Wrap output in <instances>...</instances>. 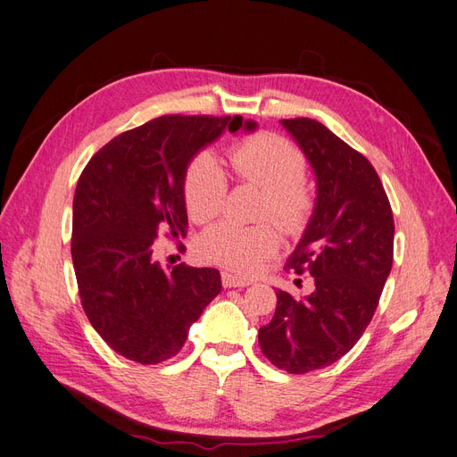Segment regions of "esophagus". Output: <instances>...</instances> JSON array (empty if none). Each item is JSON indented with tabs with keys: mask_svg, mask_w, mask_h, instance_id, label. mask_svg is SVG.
<instances>
[{
	"mask_svg": "<svg viewBox=\"0 0 457 457\" xmlns=\"http://www.w3.org/2000/svg\"><path fill=\"white\" fill-rule=\"evenodd\" d=\"M220 282H223L225 287H245V286L252 284V280L242 278V276H237V274H232V272H223V274H220Z\"/></svg>",
	"mask_w": 457,
	"mask_h": 457,
	"instance_id": "1",
	"label": "esophagus"
}]
</instances>
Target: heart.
Returning a JSON list of instances; mask_svg holds the SVG:
<instances>
[{
	"mask_svg": "<svg viewBox=\"0 0 457 457\" xmlns=\"http://www.w3.org/2000/svg\"><path fill=\"white\" fill-rule=\"evenodd\" d=\"M232 173L267 190L262 213L272 215L278 223L294 230L305 223L311 213V195L303 183L307 160L303 152L280 135L259 133L228 152ZM228 190L225 170L212 152H200L188 163L183 195L190 217L205 223L223 210ZM280 245V230L272 223L238 225L223 220L207 228L198 242L200 255L220 267L242 274L255 272Z\"/></svg>",
	"mask_w": 457,
	"mask_h": 457,
	"instance_id": "heart-1",
	"label": "heart"
}]
</instances>
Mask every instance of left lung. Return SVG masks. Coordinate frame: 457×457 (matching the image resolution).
<instances>
[{
	"label": "left lung",
	"instance_id": "8db88e82",
	"mask_svg": "<svg viewBox=\"0 0 457 457\" xmlns=\"http://www.w3.org/2000/svg\"><path fill=\"white\" fill-rule=\"evenodd\" d=\"M316 177L309 225L286 269L309 272L307 297L276 289V312L259 329L261 351L287 373L337 362L371 322L393 267L395 220L373 165L320 121L282 120Z\"/></svg>",
	"mask_w": 457,
	"mask_h": 457
}]
</instances>
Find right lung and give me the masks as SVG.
Masks as SVG:
<instances>
[{
    "label": "right lung",
    "mask_w": 457,
    "mask_h": 457,
    "mask_svg": "<svg viewBox=\"0 0 457 457\" xmlns=\"http://www.w3.org/2000/svg\"><path fill=\"white\" fill-rule=\"evenodd\" d=\"M242 116H160L114 137L78 179L72 262L91 326L110 349L158 364L183 349L188 329L220 292L217 269H163L152 257L160 234H187L183 181L190 160Z\"/></svg>",
    "instance_id": "obj_1"
}]
</instances>
